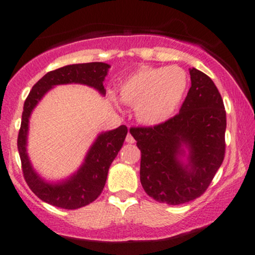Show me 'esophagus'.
<instances>
[{"label": "esophagus", "instance_id": "34e87169", "mask_svg": "<svg viewBox=\"0 0 255 255\" xmlns=\"http://www.w3.org/2000/svg\"><path fill=\"white\" fill-rule=\"evenodd\" d=\"M126 141H127L128 144H133V142H134V137L131 136L130 133H128L127 136H126Z\"/></svg>", "mask_w": 255, "mask_h": 255}]
</instances>
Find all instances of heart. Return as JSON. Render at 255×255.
I'll return each instance as SVG.
<instances>
[{"label": "heart", "instance_id": "obj_1", "mask_svg": "<svg viewBox=\"0 0 255 255\" xmlns=\"http://www.w3.org/2000/svg\"><path fill=\"white\" fill-rule=\"evenodd\" d=\"M187 89L188 75L181 67H140L122 81L120 97L135 107L140 121L158 125L174 115Z\"/></svg>", "mask_w": 255, "mask_h": 255}]
</instances>
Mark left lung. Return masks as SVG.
<instances>
[{"mask_svg": "<svg viewBox=\"0 0 255 255\" xmlns=\"http://www.w3.org/2000/svg\"><path fill=\"white\" fill-rule=\"evenodd\" d=\"M192 86L180 113L153 127H131L141 152L140 182L158 203L181 205L204 194L225 156L227 115L211 78L193 68ZM184 144L189 163L178 160Z\"/></svg>", "mask_w": 255, "mask_h": 255, "instance_id": "left-lung-1", "label": "left lung"}]
</instances>
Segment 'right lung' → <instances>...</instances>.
<instances>
[{
  "label": "right lung",
  "instance_id": "right-lung-1",
  "mask_svg": "<svg viewBox=\"0 0 255 255\" xmlns=\"http://www.w3.org/2000/svg\"><path fill=\"white\" fill-rule=\"evenodd\" d=\"M109 67V64L103 62L78 63L61 67L46 73L42 79H39L26 98L21 126L17 135V150L21 159L22 174L31 191L40 200L52 206L66 210L80 209L95 201L101 195L107 181L109 166L121 150L128 129L126 126H120L116 129L102 133L90 148L85 163L77 174L64 182L50 184L44 182L34 172L26 153V139L31 111L55 85L84 84L95 87L102 95H105L103 81Z\"/></svg>",
  "mask_w": 255,
  "mask_h": 255
}]
</instances>
